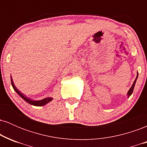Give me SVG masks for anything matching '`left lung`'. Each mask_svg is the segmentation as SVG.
Returning a JSON list of instances; mask_svg holds the SVG:
<instances>
[{
  "label": "left lung",
  "mask_w": 147,
  "mask_h": 147,
  "mask_svg": "<svg viewBox=\"0 0 147 147\" xmlns=\"http://www.w3.org/2000/svg\"><path fill=\"white\" fill-rule=\"evenodd\" d=\"M138 75H137V77H136V79H135V81H134V82H133V85H132V86L131 87V88L129 89V92H128V93H127V95H128V97H130V96H131V94L133 93V89H134V86H135V84H136V80H137V79H138Z\"/></svg>",
  "instance_id": "1"
}]
</instances>
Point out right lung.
Segmentation results:
<instances>
[{"label": "right lung", "instance_id": "add662e5", "mask_svg": "<svg viewBox=\"0 0 147 147\" xmlns=\"http://www.w3.org/2000/svg\"><path fill=\"white\" fill-rule=\"evenodd\" d=\"M11 85H12V87H13V88H14V90L16 91V92H17L18 95L21 96L22 98L24 99L25 102H28V104H32V105H34V106H41L45 105V104H48V102H51V101L52 100V98H51V97H47V98L41 99V100H39V101L31 100V99L28 98V97H26L25 96L23 95V94L21 93V92H19V90H18V89L15 87L14 84V83H13V81H12V79H11Z\"/></svg>", "mask_w": 147, "mask_h": 147}]
</instances>
